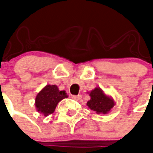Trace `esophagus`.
I'll return each mask as SVG.
<instances>
[{
	"mask_svg": "<svg viewBox=\"0 0 153 153\" xmlns=\"http://www.w3.org/2000/svg\"><path fill=\"white\" fill-rule=\"evenodd\" d=\"M82 97H81V95H79V96H72V99L75 100H81Z\"/></svg>",
	"mask_w": 153,
	"mask_h": 153,
	"instance_id": "obj_1",
	"label": "esophagus"
}]
</instances>
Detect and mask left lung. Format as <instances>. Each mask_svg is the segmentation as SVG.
Instances as JSON below:
<instances>
[{
    "mask_svg": "<svg viewBox=\"0 0 153 153\" xmlns=\"http://www.w3.org/2000/svg\"><path fill=\"white\" fill-rule=\"evenodd\" d=\"M88 94L91 99L88 100L87 105L97 114H108L116 104L114 100L110 96L105 94L99 87L89 91Z\"/></svg>",
    "mask_w": 153,
    "mask_h": 153,
    "instance_id": "8db88e82",
    "label": "left lung"
}]
</instances>
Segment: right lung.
Here are the masks:
<instances>
[{"mask_svg":"<svg viewBox=\"0 0 153 153\" xmlns=\"http://www.w3.org/2000/svg\"><path fill=\"white\" fill-rule=\"evenodd\" d=\"M67 97L65 91H60L56 85L48 84L36 95L35 100L36 110L45 117L48 116L53 114L57 104Z\"/></svg>","mask_w":153,"mask_h":153,"instance_id":"obj_1","label":"right lung"}]
</instances>
